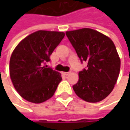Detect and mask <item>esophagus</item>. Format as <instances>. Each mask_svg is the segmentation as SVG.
Listing matches in <instances>:
<instances>
[{
  "instance_id": "esophagus-1",
  "label": "esophagus",
  "mask_w": 130,
  "mask_h": 130,
  "mask_svg": "<svg viewBox=\"0 0 130 130\" xmlns=\"http://www.w3.org/2000/svg\"><path fill=\"white\" fill-rule=\"evenodd\" d=\"M62 74H64V75H68L69 74V72H62Z\"/></svg>"
}]
</instances>
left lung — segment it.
Here are the masks:
<instances>
[{
	"label": "left lung",
	"mask_w": 130,
	"mask_h": 130,
	"mask_svg": "<svg viewBox=\"0 0 130 130\" xmlns=\"http://www.w3.org/2000/svg\"><path fill=\"white\" fill-rule=\"evenodd\" d=\"M81 61L87 68L80 71L73 86L76 95L87 102H98L113 90L120 74V59L114 42L92 28L65 32Z\"/></svg>",
	"instance_id": "1"
}]
</instances>
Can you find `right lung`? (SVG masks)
Returning a JSON list of instances; mask_svg holds the SVG:
<instances>
[{
	"instance_id": "1",
	"label": "right lung",
	"mask_w": 130,
	"mask_h": 130,
	"mask_svg": "<svg viewBox=\"0 0 130 130\" xmlns=\"http://www.w3.org/2000/svg\"><path fill=\"white\" fill-rule=\"evenodd\" d=\"M65 37L62 31H35L15 46L10 59L14 88L25 100L39 104L50 99L62 80L61 74L45 63Z\"/></svg>"
}]
</instances>
